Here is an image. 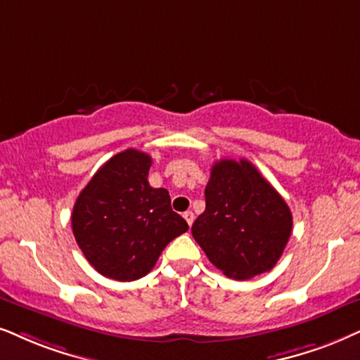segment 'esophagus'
Returning <instances> with one entry per match:
<instances>
[{"instance_id": "esophagus-1", "label": "esophagus", "mask_w": 360, "mask_h": 360, "mask_svg": "<svg viewBox=\"0 0 360 360\" xmlns=\"http://www.w3.org/2000/svg\"><path fill=\"white\" fill-rule=\"evenodd\" d=\"M183 216H184V219L188 221V224L193 226V222H194V214H193V211H186V212L183 214Z\"/></svg>"}]
</instances>
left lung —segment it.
Here are the masks:
<instances>
[{
  "label": "left lung",
  "instance_id": "1",
  "mask_svg": "<svg viewBox=\"0 0 360 360\" xmlns=\"http://www.w3.org/2000/svg\"><path fill=\"white\" fill-rule=\"evenodd\" d=\"M206 209L191 233L209 261L238 281L271 271L292 233V214L252 162H214Z\"/></svg>",
  "mask_w": 360,
  "mask_h": 360
}]
</instances>
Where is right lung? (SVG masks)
<instances>
[{
	"mask_svg": "<svg viewBox=\"0 0 360 360\" xmlns=\"http://www.w3.org/2000/svg\"><path fill=\"white\" fill-rule=\"evenodd\" d=\"M153 159L126 149L99 167L71 214L76 243L99 274L116 281L146 276L165 248L189 229L169 193L149 186Z\"/></svg>",
	"mask_w": 360,
	"mask_h": 360,
	"instance_id": "add662e5",
	"label": "right lung"
}]
</instances>
